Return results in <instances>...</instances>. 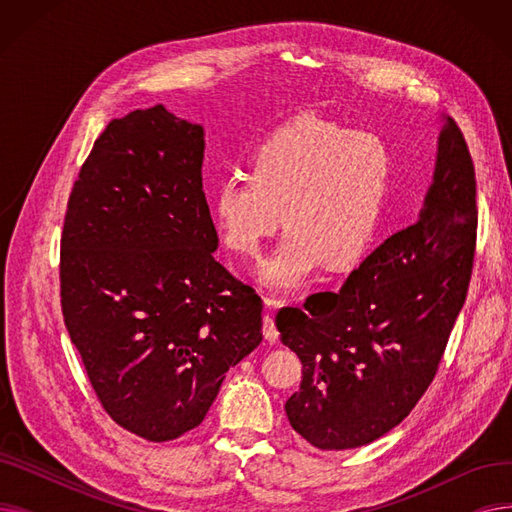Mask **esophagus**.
Masks as SVG:
<instances>
[{
    "instance_id": "esophagus-1",
    "label": "esophagus",
    "mask_w": 512,
    "mask_h": 512,
    "mask_svg": "<svg viewBox=\"0 0 512 512\" xmlns=\"http://www.w3.org/2000/svg\"><path fill=\"white\" fill-rule=\"evenodd\" d=\"M265 305L267 307H274V301L272 299H265ZM263 336H265L267 342H276L278 336H280V332H278V328L274 324V313H270V311L263 315Z\"/></svg>"
}]
</instances>
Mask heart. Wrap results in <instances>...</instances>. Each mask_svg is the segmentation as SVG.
I'll use <instances>...</instances> for the list:
<instances>
[{"label": "heart", "mask_w": 512, "mask_h": 512, "mask_svg": "<svg viewBox=\"0 0 512 512\" xmlns=\"http://www.w3.org/2000/svg\"><path fill=\"white\" fill-rule=\"evenodd\" d=\"M396 151L386 134L299 116L267 134L253 174L224 176L211 191L213 224L240 255H257L282 224L276 249L255 278L274 292L309 282L326 261L357 265L384 226Z\"/></svg>", "instance_id": "heart-1"}]
</instances>
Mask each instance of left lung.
<instances>
[{"label": "left lung", "instance_id": "1", "mask_svg": "<svg viewBox=\"0 0 512 512\" xmlns=\"http://www.w3.org/2000/svg\"><path fill=\"white\" fill-rule=\"evenodd\" d=\"M475 236L473 161L442 116L417 222L386 238L338 292L278 313L280 338L303 363L301 390L284 405L294 432L319 450L359 448L413 411L463 309Z\"/></svg>", "mask_w": 512, "mask_h": 512}]
</instances>
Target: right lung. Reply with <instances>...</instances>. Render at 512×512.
<instances>
[{"label": "right lung", "mask_w": 512, "mask_h": 512, "mask_svg": "<svg viewBox=\"0 0 512 512\" xmlns=\"http://www.w3.org/2000/svg\"><path fill=\"white\" fill-rule=\"evenodd\" d=\"M205 130L164 105L112 120L80 168L62 234V313L91 386L149 442L197 427L261 344L259 294L213 259Z\"/></svg>", "instance_id": "obj_1"}]
</instances>
